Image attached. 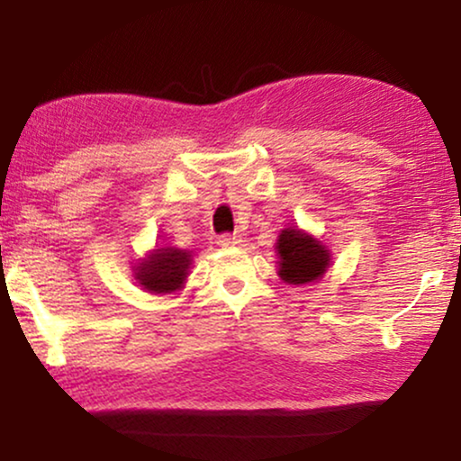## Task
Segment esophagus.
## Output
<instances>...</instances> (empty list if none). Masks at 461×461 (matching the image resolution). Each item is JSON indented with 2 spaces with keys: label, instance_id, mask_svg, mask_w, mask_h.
<instances>
[{
  "label": "esophagus",
  "instance_id": "esophagus-1",
  "mask_svg": "<svg viewBox=\"0 0 461 461\" xmlns=\"http://www.w3.org/2000/svg\"><path fill=\"white\" fill-rule=\"evenodd\" d=\"M237 243H241V239L237 235H230V232H224V235L218 237V245H222V248H232Z\"/></svg>",
  "mask_w": 461,
  "mask_h": 461
}]
</instances>
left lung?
I'll return each mask as SVG.
<instances>
[{
	"mask_svg": "<svg viewBox=\"0 0 461 461\" xmlns=\"http://www.w3.org/2000/svg\"><path fill=\"white\" fill-rule=\"evenodd\" d=\"M276 251L281 258V279L294 283V285L317 281L330 264V254L323 245L298 229L281 230Z\"/></svg>",
	"mask_w": 461,
	"mask_h": 461,
	"instance_id": "8db88e82",
	"label": "left lung"
}]
</instances>
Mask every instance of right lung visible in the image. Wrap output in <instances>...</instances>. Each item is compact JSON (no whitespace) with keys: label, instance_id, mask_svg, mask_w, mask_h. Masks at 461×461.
<instances>
[{"label":"right lung","instance_id":"obj_1","mask_svg":"<svg viewBox=\"0 0 461 461\" xmlns=\"http://www.w3.org/2000/svg\"><path fill=\"white\" fill-rule=\"evenodd\" d=\"M191 256L176 248L157 249L138 267L136 279L150 294H169L185 283Z\"/></svg>","mask_w":461,"mask_h":461}]
</instances>
